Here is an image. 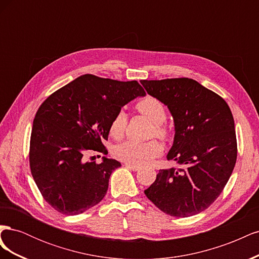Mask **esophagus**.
<instances>
[{
    "label": "esophagus",
    "mask_w": 259,
    "mask_h": 259,
    "mask_svg": "<svg viewBox=\"0 0 259 259\" xmlns=\"http://www.w3.org/2000/svg\"><path fill=\"white\" fill-rule=\"evenodd\" d=\"M125 167L126 168H128V169H132V170H139L140 169V167L139 166H136V165H131V164H125Z\"/></svg>",
    "instance_id": "34e87169"
}]
</instances>
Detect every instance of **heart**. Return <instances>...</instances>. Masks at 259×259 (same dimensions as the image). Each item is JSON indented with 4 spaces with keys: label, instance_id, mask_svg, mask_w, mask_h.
<instances>
[{
    "label": "heart",
    "instance_id": "1",
    "mask_svg": "<svg viewBox=\"0 0 259 259\" xmlns=\"http://www.w3.org/2000/svg\"><path fill=\"white\" fill-rule=\"evenodd\" d=\"M136 109L154 124L153 134L155 136L160 138L167 137V130L163 125L166 120V109L161 100L152 96H146L136 104ZM126 112L119 110L113 115L110 122V127H109L110 135L114 138H121L126 130ZM161 153L162 146L155 140L148 143H137L128 140V142L117 145L113 150V154L116 159L136 166L148 164Z\"/></svg>",
    "mask_w": 259,
    "mask_h": 259
}]
</instances>
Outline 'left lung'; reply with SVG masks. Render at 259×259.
Segmentation results:
<instances>
[{"label": "left lung", "instance_id": "left-lung-1", "mask_svg": "<svg viewBox=\"0 0 259 259\" xmlns=\"http://www.w3.org/2000/svg\"><path fill=\"white\" fill-rule=\"evenodd\" d=\"M140 83L173 116L175 135L166 159L178 165L160 169L145 194L167 215H197L219 197L236 165L230 108L216 93L188 77Z\"/></svg>", "mask_w": 259, "mask_h": 259}]
</instances>
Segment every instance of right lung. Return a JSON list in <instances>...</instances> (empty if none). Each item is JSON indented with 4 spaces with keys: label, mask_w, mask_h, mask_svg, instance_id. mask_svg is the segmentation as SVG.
<instances>
[{
    "label": "right lung",
    "mask_w": 259,
    "mask_h": 259,
    "mask_svg": "<svg viewBox=\"0 0 259 259\" xmlns=\"http://www.w3.org/2000/svg\"><path fill=\"white\" fill-rule=\"evenodd\" d=\"M146 92L137 81L120 82L84 74L46 99L35 114L30 167L43 198L65 215L82 214L104 199L112 171L121 166L103 156L86 161L89 150L106 152L113 115Z\"/></svg>",
    "instance_id": "obj_1"
}]
</instances>
